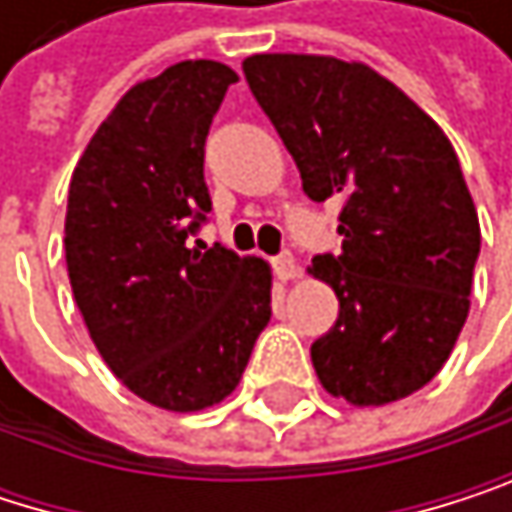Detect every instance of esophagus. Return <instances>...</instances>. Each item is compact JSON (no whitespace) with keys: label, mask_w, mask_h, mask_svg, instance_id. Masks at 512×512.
I'll list each match as a JSON object with an SVG mask.
<instances>
[{"label":"esophagus","mask_w":512,"mask_h":512,"mask_svg":"<svg viewBox=\"0 0 512 512\" xmlns=\"http://www.w3.org/2000/svg\"><path fill=\"white\" fill-rule=\"evenodd\" d=\"M274 274H277L283 283L298 277V265H295L292 253H280V256H274Z\"/></svg>","instance_id":"esophagus-1"}]
</instances>
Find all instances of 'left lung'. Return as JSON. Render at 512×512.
Wrapping results in <instances>:
<instances>
[{"label": "left lung", "instance_id": "obj_1", "mask_svg": "<svg viewBox=\"0 0 512 512\" xmlns=\"http://www.w3.org/2000/svg\"><path fill=\"white\" fill-rule=\"evenodd\" d=\"M244 75L307 199H344L341 256H313L307 268L341 304L310 347L319 383L356 407L413 395L456 347L480 253L450 138L365 62L253 53Z\"/></svg>", "mask_w": 512, "mask_h": 512}]
</instances>
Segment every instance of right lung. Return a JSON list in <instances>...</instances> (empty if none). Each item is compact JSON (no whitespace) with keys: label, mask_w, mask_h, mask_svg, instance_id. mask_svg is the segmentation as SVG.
<instances>
[{"label":"right lung","mask_w":512,"mask_h":512,"mask_svg":"<svg viewBox=\"0 0 512 512\" xmlns=\"http://www.w3.org/2000/svg\"><path fill=\"white\" fill-rule=\"evenodd\" d=\"M235 81L186 59L135 84L69 183L66 265L87 332L129 392L171 413L232 395L271 319L268 262L186 247L211 211L205 138Z\"/></svg>","instance_id":"1"}]
</instances>
